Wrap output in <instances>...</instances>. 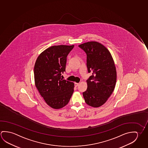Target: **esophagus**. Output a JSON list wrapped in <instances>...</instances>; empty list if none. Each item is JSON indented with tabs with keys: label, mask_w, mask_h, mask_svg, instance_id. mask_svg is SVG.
Listing matches in <instances>:
<instances>
[{
	"label": "esophagus",
	"mask_w": 148,
	"mask_h": 148,
	"mask_svg": "<svg viewBox=\"0 0 148 148\" xmlns=\"http://www.w3.org/2000/svg\"><path fill=\"white\" fill-rule=\"evenodd\" d=\"M74 85H75V87H77L78 85H79V84L77 83V82H75V83H74Z\"/></svg>",
	"instance_id": "34e87169"
}]
</instances>
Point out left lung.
Here are the masks:
<instances>
[{"instance_id":"left-lung-1","label":"left lung","mask_w":148,"mask_h":148,"mask_svg":"<svg viewBox=\"0 0 148 148\" xmlns=\"http://www.w3.org/2000/svg\"><path fill=\"white\" fill-rule=\"evenodd\" d=\"M78 46L87 54L88 71L92 73L87 80V89L82 95L86 104L99 107L106 102L116 86L114 61L108 49L97 42H88Z\"/></svg>"}]
</instances>
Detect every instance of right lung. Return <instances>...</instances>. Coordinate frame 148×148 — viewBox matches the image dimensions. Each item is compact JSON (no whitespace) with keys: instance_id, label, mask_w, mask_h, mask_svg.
<instances>
[{"instance_id":"right-lung-1","label":"right lung","mask_w":148,"mask_h":148,"mask_svg":"<svg viewBox=\"0 0 148 148\" xmlns=\"http://www.w3.org/2000/svg\"><path fill=\"white\" fill-rule=\"evenodd\" d=\"M74 45H56L38 56L34 67L35 85L46 104L53 109L68 104L74 84L61 78L66 71V57Z\"/></svg>"}]
</instances>
